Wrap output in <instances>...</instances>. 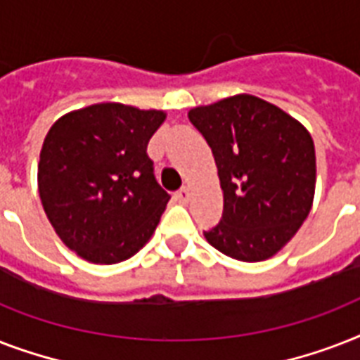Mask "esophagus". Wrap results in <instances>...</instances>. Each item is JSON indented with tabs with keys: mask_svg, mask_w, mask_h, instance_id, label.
Returning a JSON list of instances; mask_svg holds the SVG:
<instances>
[{
	"mask_svg": "<svg viewBox=\"0 0 360 360\" xmlns=\"http://www.w3.org/2000/svg\"><path fill=\"white\" fill-rule=\"evenodd\" d=\"M175 202L179 203H186L191 200V188H181L179 192H175Z\"/></svg>",
	"mask_w": 360,
	"mask_h": 360,
	"instance_id": "obj_1",
	"label": "esophagus"
}]
</instances>
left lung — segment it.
<instances>
[{
    "instance_id": "8db88e82",
    "label": "left lung",
    "mask_w": 360,
    "mask_h": 360,
    "mask_svg": "<svg viewBox=\"0 0 360 360\" xmlns=\"http://www.w3.org/2000/svg\"><path fill=\"white\" fill-rule=\"evenodd\" d=\"M207 140L224 192L209 245L239 262L278 254L307 220L316 194V149L307 127L278 106L239 93L188 110Z\"/></svg>"
}]
</instances>
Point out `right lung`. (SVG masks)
Returning <instances> with one entry per match:
<instances>
[{
	"instance_id": "obj_1",
	"label": "right lung",
	"mask_w": 360,
	"mask_h": 360,
	"mask_svg": "<svg viewBox=\"0 0 360 360\" xmlns=\"http://www.w3.org/2000/svg\"><path fill=\"white\" fill-rule=\"evenodd\" d=\"M164 121V110L98 103L48 130L39 196L61 243L86 262H124L157 230L169 194L153 175L147 143Z\"/></svg>"
}]
</instances>
